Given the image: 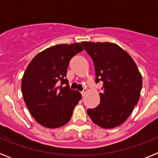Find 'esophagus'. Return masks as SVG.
Segmentation results:
<instances>
[{
    "instance_id": "1",
    "label": "esophagus",
    "mask_w": 158,
    "mask_h": 158,
    "mask_svg": "<svg viewBox=\"0 0 158 158\" xmlns=\"http://www.w3.org/2000/svg\"><path fill=\"white\" fill-rule=\"evenodd\" d=\"M86 93H87V90H86V89H84L83 91L81 92V95H82V96H85Z\"/></svg>"
}]
</instances>
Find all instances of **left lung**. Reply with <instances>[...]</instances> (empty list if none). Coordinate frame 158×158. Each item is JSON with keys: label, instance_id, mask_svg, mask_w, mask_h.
<instances>
[{"label": "left lung", "instance_id": "obj_1", "mask_svg": "<svg viewBox=\"0 0 158 158\" xmlns=\"http://www.w3.org/2000/svg\"><path fill=\"white\" fill-rule=\"evenodd\" d=\"M81 43L94 63L96 82L103 81L100 104L88 109V115L100 127H116L127 119L138 104L142 74L131 55L115 43Z\"/></svg>", "mask_w": 158, "mask_h": 158}]
</instances>
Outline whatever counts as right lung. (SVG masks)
Listing matches in <instances>:
<instances>
[{"instance_id":"obj_1","label":"right lung","mask_w":158,"mask_h":158,"mask_svg":"<svg viewBox=\"0 0 158 158\" xmlns=\"http://www.w3.org/2000/svg\"><path fill=\"white\" fill-rule=\"evenodd\" d=\"M83 50L78 43L53 46L39 53L27 65L22 77V94L31 115L42 126L58 128L70 120L81 94L69 89L67 68L71 58Z\"/></svg>"}]
</instances>
